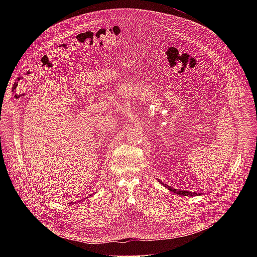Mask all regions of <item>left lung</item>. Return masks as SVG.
Masks as SVG:
<instances>
[{
	"label": "left lung",
	"mask_w": 257,
	"mask_h": 257,
	"mask_svg": "<svg viewBox=\"0 0 257 257\" xmlns=\"http://www.w3.org/2000/svg\"><path fill=\"white\" fill-rule=\"evenodd\" d=\"M160 183H161V184H163L166 188H168L170 191H172L176 194H179V195H183V196H197V195H200V193H196V192H191V191H187V190H181V189H175V188L165 184V183H163L162 181H160Z\"/></svg>",
	"instance_id": "1"
}]
</instances>
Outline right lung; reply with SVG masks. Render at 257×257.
I'll list each match as a JSON object with an SVG mask.
<instances>
[{"label":"right lung","instance_id":"1","mask_svg":"<svg viewBox=\"0 0 257 257\" xmlns=\"http://www.w3.org/2000/svg\"><path fill=\"white\" fill-rule=\"evenodd\" d=\"M89 196H92V194H90ZM87 198H88V197H87ZM74 203H76V202H74ZM74 203H73V204H74ZM69 204H71V203H69Z\"/></svg>","mask_w":257,"mask_h":257}]
</instances>
